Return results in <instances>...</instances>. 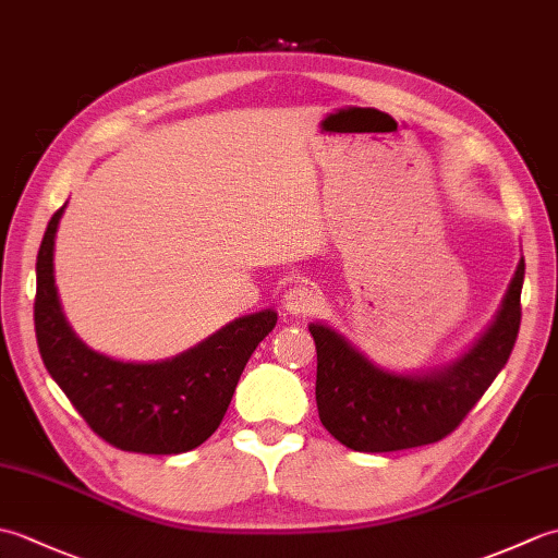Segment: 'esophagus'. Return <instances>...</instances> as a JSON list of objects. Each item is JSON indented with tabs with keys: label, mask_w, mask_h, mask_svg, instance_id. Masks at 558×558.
I'll use <instances>...</instances> for the list:
<instances>
[{
	"label": "esophagus",
	"mask_w": 558,
	"mask_h": 558,
	"mask_svg": "<svg viewBox=\"0 0 558 558\" xmlns=\"http://www.w3.org/2000/svg\"><path fill=\"white\" fill-rule=\"evenodd\" d=\"M282 306L292 316H310L318 310V292L310 286H294L282 298Z\"/></svg>",
	"instance_id": "esophagus-1"
}]
</instances>
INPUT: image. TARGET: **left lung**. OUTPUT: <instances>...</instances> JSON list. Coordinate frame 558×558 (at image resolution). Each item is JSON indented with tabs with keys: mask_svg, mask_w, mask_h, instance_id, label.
<instances>
[{
	"mask_svg": "<svg viewBox=\"0 0 558 558\" xmlns=\"http://www.w3.org/2000/svg\"><path fill=\"white\" fill-rule=\"evenodd\" d=\"M520 258L494 324L456 362L422 374H396L369 362L326 324L316 342V405L326 429L360 453H390L441 441L477 405L511 357L520 330Z\"/></svg>",
	"mask_w": 558,
	"mask_h": 558,
	"instance_id": "obj_1",
	"label": "left lung"
}]
</instances>
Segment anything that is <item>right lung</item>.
<instances>
[{"label":"right lung","mask_w":558,"mask_h":558,"mask_svg":"<svg viewBox=\"0 0 558 558\" xmlns=\"http://www.w3.org/2000/svg\"><path fill=\"white\" fill-rule=\"evenodd\" d=\"M64 206L47 222L35 290V338L47 372L71 405L114 448L174 456L218 429L256 345L276 328L264 310L234 318L196 348L162 362H122L90 350L62 312L54 286V234Z\"/></svg>","instance_id":"1"}]
</instances>
